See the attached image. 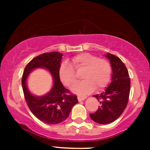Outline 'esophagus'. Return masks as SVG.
Instances as JSON below:
<instances>
[{
  "label": "esophagus",
  "mask_w": 150,
  "mask_h": 150,
  "mask_svg": "<svg viewBox=\"0 0 150 150\" xmlns=\"http://www.w3.org/2000/svg\"><path fill=\"white\" fill-rule=\"evenodd\" d=\"M87 97L85 96V95H78L77 99L79 101H81V100H84L85 99H86Z\"/></svg>",
  "instance_id": "34e87169"
}]
</instances>
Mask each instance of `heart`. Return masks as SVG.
Listing matches in <instances>:
<instances>
[{"mask_svg": "<svg viewBox=\"0 0 150 150\" xmlns=\"http://www.w3.org/2000/svg\"><path fill=\"white\" fill-rule=\"evenodd\" d=\"M72 65L76 71L83 70L81 77L84 79L71 88L74 93H87L95 87L96 89L100 90L109 83L111 66L106 59H98L96 55L90 53H82L73 58ZM59 75L61 81L67 86H72L76 83V74L68 62L62 63Z\"/></svg>", "mask_w": 150, "mask_h": 150, "instance_id": "heart-1", "label": "heart"}]
</instances>
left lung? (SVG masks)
Masks as SVG:
<instances>
[{
  "mask_svg": "<svg viewBox=\"0 0 150 150\" xmlns=\"http://www.w3.org/2000/svg\"><path fill=\"white\" fill-rule=\"evenodd\" d=\"M112 67L111 83L105 91L95 97L100 100V106L90 117L98 124H109L120 117L128 104L131 82L128 70L119 57L106 54Z\"/></svg>",
  "mask_w": 150,
  "mask_h": 150,
  "instance_id": "obj_1",
  "label": "left lung"
}]
</instances>
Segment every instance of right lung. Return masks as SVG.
<instances>
[{
  "mask_svg": "<svg viewBox=\"0 0 150 150\" xmlns=\"http://www.w3.org/2000/svg\"><path fill=\"white\" fill-rule=\"evenodd\" d=\"M63 54L59 52L43 53L30 61L24 70L22 78L24 96L29 109L38 120L46 124H59L68 117L72 107L77 104V97L66 89L59 75ZM38 68L46 69L54 78V85L48 93L42 96H34L27 86L29 74Z\"/></svg>",
  "mask_w": 150,
  "mask_h": 150,
  "instance_id": "right-lung-1",
  "label": "right lung"
}]
</instances>
